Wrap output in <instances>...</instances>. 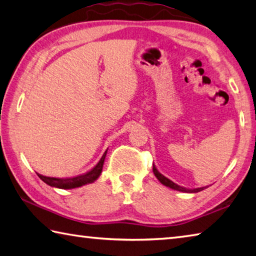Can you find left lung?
<instances>
[{"label": "left lung", "instance_id": "1", "mask_svg": "<svg viewBox=\"0 0 256 256\" xmlns=\"http://www.w3.org/2000/svg\"><path fill=\"white\" fill-rule=\"evenodd\" d=\"M153 174H154V176H156V179L160 181V182L166 186V187L168 188H171L174 190H178V192H189V194H194V192H202V190L208 188V186H205V187H200V188H186V187H182V186H179L174 184L172 180H170L169 178H166V176H164L162 174H160L159 171H158L156 166L153 164Z\"/></svg>", "mask_w": 256, "mask_h": 256}]
</instances>
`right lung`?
I'll list each match as a JSON object with an SVG mask.
<instances>
[{"label":"right lung","instance_id":"add662e5","mask_svg":"<svg viewBox=\"0 0 256 256\" xmlns=\"http://www.w3.org/2000/svg\"><path fill=\"white\" fill-rule=\"evenodd\" d=\"M106 153H108V150L105 151L103 156H102L100 160L98 161V164H97L94 168H92L90 171H88V172L82 174L80 176H72V178H54V176H46L39 174L38 176L44 182L49 184L50 187H54L59 189H74V188L82 187V186H85L88 184H92L98 179V176L102 174Z\"/></svg>","mask_w":256,"mask_h":256}]
</instances>
